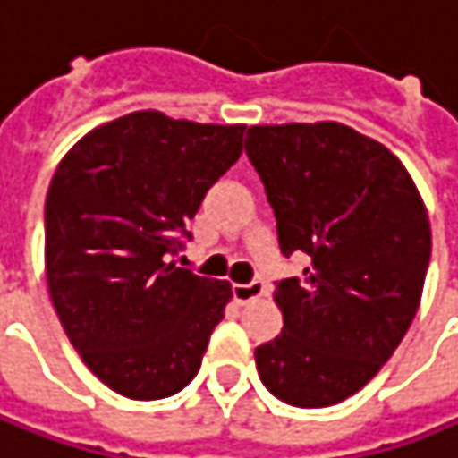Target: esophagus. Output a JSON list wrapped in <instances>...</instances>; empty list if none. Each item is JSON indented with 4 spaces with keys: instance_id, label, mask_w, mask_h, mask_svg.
Returning a JSON list of instances; mask_svg holds the SVG:
<instances>
[{
    "instance_id": "esophagus-1",
    "label": "esophagus",
    "mask_w": 458,
    "mask_h": 458,
    "mask_svg": "<svg viewBox=\"0 0 458 458\" xmlns=\"http://www.w3.org/2000/svg\"><path fill=\"white\" fill-rule=\"evenodd\" d=\"M234 300L240 305H250L252 300H258L263 294V284L260 281H250V284H234Z\"/></svg>"
}]
</instances>
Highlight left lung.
<instances>
[{
  "mask_svg": "<svg viewBox=\"0 0 458 458\" xmlns=\"http://www.w3.org/2000/svg\"><path fill=\"white\" fill-rule=\"evenodd\" d=\"M278 247L310 258L276 281L284 328L255 349L263 386L292 407H331L388 362L420 308L430 221L404 164L339 122L258 124L245 138Z\"/></svg>",
  "mask_w": 458,
  "mask_h": 458,
  "instance_id": "8db88e82",
  "label": "left lung"
}]
</instances>
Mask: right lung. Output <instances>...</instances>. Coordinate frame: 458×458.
<instances>
[{
	"label": "right lung",
	"mask_w": 458,
	"mask_h": 458,
	"mask_svg": "<svg viewBox=\"0 0 458 458\" xmlns=\"http://www.w3.org/2000/svg\"><path fill=\"white\" fill-rule=\"evenodd\" d=\"M245 124L132 112L90 130L59 161L44 211L54 310L90 373L150 402L198 376L229 281L172 258L211 184L242 153Z\"/></svg>",
	"instance_id": "obj_1"
}]
</instances>
